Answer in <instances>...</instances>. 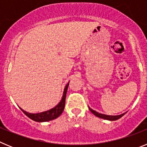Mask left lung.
<instances>
[{
	"instance_id": "obj_1",
	"label": "left lung",
	"mask_w": 147,
	"mask_h": 147,
	"mask_svg": "<svg viewBox=\"0 0 147 147\" xmlns=\"http://www.w3.org/2000/svg\"><path fill=\"white\" fill-rule=\"evenodd\" d=\"M89 107V110H90V112L92 113L93 114H94L98 118H101V119H105V120H109V121H115V120H118L120 118H121L126 113L123 114H121V115H105V114H102V113H99L96 112V111H95V110H92L91 108L90 107Z\"/></svg>"
}]
</instances>
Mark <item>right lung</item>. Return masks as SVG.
I'll return each instance as SVG.
<instances>
[{"mask_svg": "<svg viewBox=\"0 0 147 147\" xmlns=\"http://www.w3.org/2000/svg\"><path fill=\"white\" fill-rule=\"evenodd\" d=\"M69 85V82L66 85L65 88L64 89V92H63V95H62V99L60 102H59L57 106L51 108V110L45 111V112L39 113H30L26 112L25 110H23V109L20 108V110L23 112V113L27 115L29 119H32L34 121L37 122H44V121H51L53 119H57L59 117V115L62 113L63 110L65 108V97L66 93H67V87Z\"/></svg>", "mask_w": 147, "mask_h": 147, "instance_id": "right-lung-1", "label": "right lung"}]
</instances>
